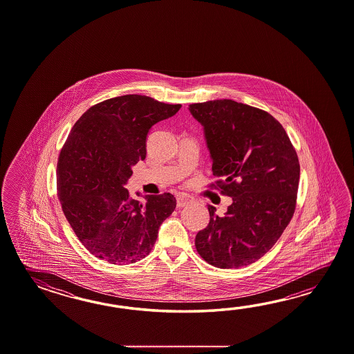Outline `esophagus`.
Returning a JSON list of instances; mask_svg holds the SVG:
<instances>
[{
  "mask_svg": "<svg viewBox=\"0 0 354 354\" xmlns=\"http://www.w3.org/2000/svg\"><path fill=\"white\" fill-rule=\"evenodd\" d=\"M189 203H191V197L189 196L183 195V194L177 195V207H183V206H186Z\"/></svg>",
  "mask_w": 354,
  "mask_h": 354,
  "instance_id": "esophagus-1",
  "label": "esophagus"
}]
</instances>
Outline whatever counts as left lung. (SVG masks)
Segmentation results:
<instances>
[{"label":"left lung","instance_id":"8db88e82","mask_svg":"<svg viewBox=\"0 0 354 354\" xmlns=\"http://www.w3.org/2000/svg\"><path fill=\"white\" fill-rule=\"evenodd\" d=\"M203 128L212 174L230 196L223 218L207 205L209 225L196 235L198 254L214 267L238 268L263 257L294 216L300 165L272 115L233 100L188 107Z\"/></svg>","mask_w":354,"mask_h":354}]
</instances>
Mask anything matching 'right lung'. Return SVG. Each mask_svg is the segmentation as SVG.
Segmentation results:
<instances>
[{
    "label": "right lung",
    "mask_w": 354,
    "mask_h": 354,
    "mask_svg": "<svg viewBox=\"0 0 354 354\" xmlns=\"http://www.w3.org/2000/svg\"><path fill=\"white\" fill-rule=\"evenodd\" d=\"M180 109L125 95L92 106L71 130L57 165L58 197L69 225L93 256L129 264L151 253L176 197L147 195L140 203L125 185L133 166L145 159L151 127Z\"/></svg>",
    "instance_id": "obj_1"
}]
</instances>
